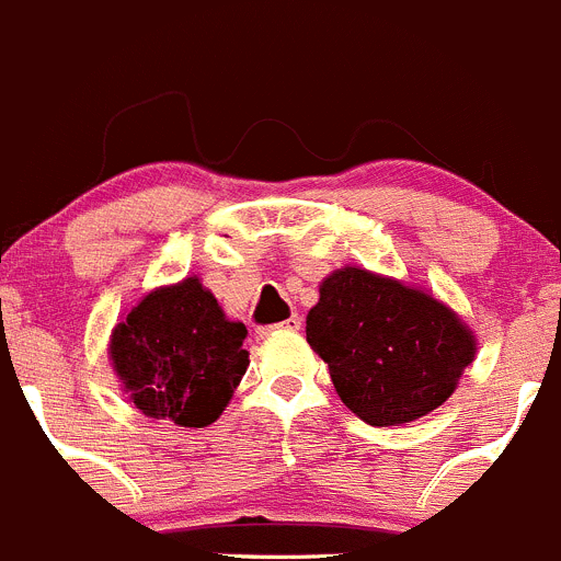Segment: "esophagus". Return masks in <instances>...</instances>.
I'll return each mask as SVG.
<instances>
[{
	"instance_id": "esophagus-1",
	"label": "esophagus",
	"mask_w": 561,
	"mask_h": 561,
	"mask_svg": "<svg viewBox=\"0 0 561 561\" xmlns=\"http://www.w3.org/2000/svg\"><path fill=\"white\" fill-rule=\"evenodd\" d=\"M296 329H301V318L298 316H290L285 323H276V327H260L256 329V337H271V334L276 332H296Z\"/></svg>"
}]
</instances>
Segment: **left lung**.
Listing matches in <instances>:
<instances>
[{"instance_id":"1","label":"left lung","mask_w":561,"mask_h":561,"mask_svg":"<svg viewBox=\"0 0 561 561\" xmlns=\"http://www.w3.org/2000/svg\"><path fill=\"white\" fill-rule=\"evenodd\" d=\"M307 343L329 365L343 404L370 426L437 410L476 354L473 334L446 305L363 268L323 279Z\"/></svg>"}]
</instances>
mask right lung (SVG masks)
<instances>
[{
  "label": "right lung",
  "mask_w": 561,
  "mask_h": 561,
  "mask_svg": "<svg viewBox=\"0 0 561 561\" xmlns=\"http://www.w3.org/2000/svg\"><path fill=\"white\" fill-rule=\"evenodd\" d=\"M245 327L227 321L196 276L149 293L113 329L110 357L144 415L202 428L218 421L249 368Z\"/></svg>",
  "instance_id": "obj_1"
}]
</instances>
